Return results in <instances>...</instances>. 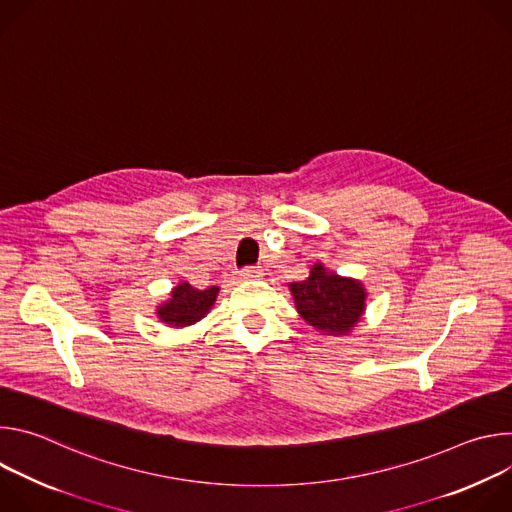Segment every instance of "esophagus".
<instances>
[{"mask_svg": "<svg viewBox=\"0 0 512 512\" xmlns=\"http://www.w3.org/2000/svg\"><path fill=\"white\" fill-rule=\"evenodd\" d=\"M265 273H263V269L259 267V265H253V267H243L241 269V277L243 279H259V277H263Z\"/></svg>", "mask_w": 512, "mask_h": 512, "instance_id": "34e87169", "label": "esophagus"}]
</instances>
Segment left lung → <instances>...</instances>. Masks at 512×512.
Here are the masks:
<instances>
[{"mask_svg": "<svg viewBox=\"0 0 512 512\" xmlns=\"http://www.w3.org/2000/svg\"><path fill=\"white\" fill-rule=\"evenodd\" d=\"M289 291L300 316L310 326L332 336L348 334L360 322L367 302V289L360 281L340 277L322 263L312 267L308 279L289 283Z\"/></svg>", "mask_w": 512, "mask_h": 512, "instance_id": "8db88e82", "label": "left lung"}]
</instances>
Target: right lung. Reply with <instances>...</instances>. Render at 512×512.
<instances>
[{
	"mask_svg": "<svg viewBox=\"0 0 512 512\" xmlns=\"http://www.w3.org/2000/svg\"><path fill=\"white\" fill-rule=\"evenodd\" d=\"M218 296V287L212 285L208 289H196L190 283L182 281L172 289V296L166 304L158 306V318L174 328L192 326L202 320L208 310L214 306Z\"/></svg>",
	"mask_w": 512,
	"mask_h": 512,
	"instance_id": "add662e5",
	"label": "right lung"
}]
</instances>
